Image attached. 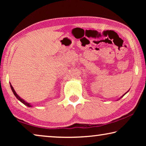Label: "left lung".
<instances>
[{
  "instance_id": "left-lung-1",
  "label": "left lung",
  "mask_w": 146,
  "mask_h": 146,
  "mask_svg": "<svg viewBox=\"0 0 146 146\" xmlns=\"http://www.w3.org/2000/svg\"><path fill=\"white\" fill-rule=\"evenodd\" d=\"M125 94H124V95H125ZM123 96H122V97H123Z\"/></svg>"
}]
</instances>
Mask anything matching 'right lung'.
Instances as JSON below:
<instances>
[{
  "label": "right lung",
  "instance_id": "right-lung-1",
  "mask_svg": "<svg viewBox=\"0 0 146 146\" xmlns=\"http://www.w3.org/2000/svg\"><path fill=\"white\" fill-rule=\"evenodd\" d=\"M10 86H11V89L12 91H13V94L15 95V97H16V98H17V99L19 100L20 101H21V102L22 103H23L24 105L27 106H28V107H32V106L30 104H29V103H28V102H26V101H24L23 99H22V98H21V97H20L18 95H17V93H16V92H15V91L14 90V89H13V86H11V84H10Z\"/></svg>",
  "mask_w": 146,
  "mask_h": 146
}]
</instances>
